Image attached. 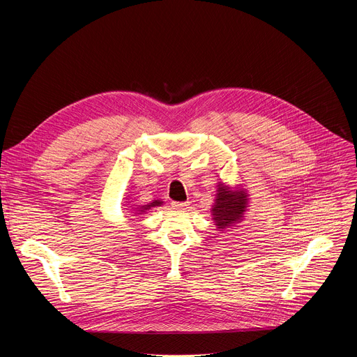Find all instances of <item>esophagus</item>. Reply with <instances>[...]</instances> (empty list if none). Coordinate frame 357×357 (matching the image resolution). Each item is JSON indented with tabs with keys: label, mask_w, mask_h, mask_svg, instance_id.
Wrapping results in <instances>:
<instances>
[{
	"label": "esophagus",
	"mask_w": 357,
	"mask_h": 357,
	"mask_svg": "<svg viewBox=\"0 0 357 357\" xmlns=\"http://www.w3.org/2000/svg\"><path fill=\"white\" fill-rule=\"evenodd\" d=\"M189 206V202H172V208L178 211H183Z\"/></svg>",
	"instance_id": "obj_1"
}]
</instances>
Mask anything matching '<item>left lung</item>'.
<instances>
[{"label":"left lung","instance_id":"left-lung-1","mask_svg":"<svg viewBox=\"0 0 357 357\" xmlns=\"http://www.w3.org/2000/svg\"><path fill=\"white\" fill-rule=\"evenodd\" d=\"M218 193L215 199V205L212 206L213 220L218 229L223 230L226 227L238 223L244 216L247 208V193L243 189L231 190L229 186L220 183L218 185Z\"/></svg>","mask_w":357,"mask_h":357}]
</instances>
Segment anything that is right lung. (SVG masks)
<instances>
[{
    "mask_svg": "<svg viewBox=\"0 0 357 357\" xmlns=\"http://www.w3.org/2000/svg\"><path fill=\"white\" fill-rule=\"evenodd\" d=\"M160 205H162V202H161V200H154V202H152V203H149V205H144V206L135 208L134 211H135V213H137V215H139V213H144L145 211H148L149 208H154V206H160Z\"/></svg>",
    "mask_w": 357,
    "mask_h": 357,
    "instance_id": "add662e5",
    "label": "right lung"
}]
</instances>
